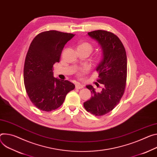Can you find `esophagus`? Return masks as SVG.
<instances>
[{"label": "esophagus", "mask_w": 157, "mask_h": 157, "mask_svg": "<svg viewBox=\"0 0 157 157\" xmlns=\"http://www.w3.org/2000/svg\"><path fill=\"white\" fill-rule=\"evenodd\" d=\"M76 88L79 89V90L82 89V88H83V85H82L80 83H76Z\"/></svg>", "instance_id": "esophagus-1"}]
</instances>
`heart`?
Segmentation results:
<instances>
[{
    "mask_svg": "<svg viewBox=\"0 0 157 157\" xmlns=\"http://www.w3.org/2000/svg\"><path fill=\"white\" fill-rule=\"evenodd\" d=\"M78 49H80V50H83V51H86L87 52H88L90 53V54L91 53V52L93 50V45L90 43L89 42L87 41H84V42H81L79 44L78 47ZM101 58V55H99L97 57V59L99 61L100 60ZM88 71V67H84L83 69H82L78 73L79 75H81V74H83L86 73L87 71Z\"/></svg>",
    "mask_w": 157,
    "mask_h": 157,
    "instance_id": "heart-1",
    "label": "heart"
}]
</instances>
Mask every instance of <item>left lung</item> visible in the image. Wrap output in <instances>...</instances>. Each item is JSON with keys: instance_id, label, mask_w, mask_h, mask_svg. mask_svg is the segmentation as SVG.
I'll return each instance as SVG.
<instances>
[{"instance_id": "8db88e82", "label": "left lung", "mask_w": 157, "mask_h": 157, "mask_svg": "<svg viewBox=\"0 0 157 157\" xmlns=\"http://www.w3.org/2000/svg\"><path fill=\"white\" fill-rule=\"evenodd\" d=\"M100 45L103 58L96 67L99 73L97 81L103 85L101 91H96L91 85H87L91 98L84 103L88 112L95 116H103L112 111L119 103L126 86L127 58L120 39L112 33L97 30L88 33ZM97 86L99 84L96 82Z\"/></svg>"}]
</instances>
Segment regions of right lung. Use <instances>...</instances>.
Segmentation results:
<instances>
[{"mask_svg":"<svg viewBox=\"0 0 157 157\" xmlns=\"http://www.w3.org/2000/svg\"><path fill=\"white\" fill-rule=\"evenodd\" d=\"M75 34L48 31L37 34L27 51L24 68L27 94L38 109L51 111L63 103L75 85L53 76L52 67L59 63L64 45Z\"/></svg>","mask_w":157,"mask_h":157,"instance_id":"add662e5","label":"right lung"}]
</instances>
